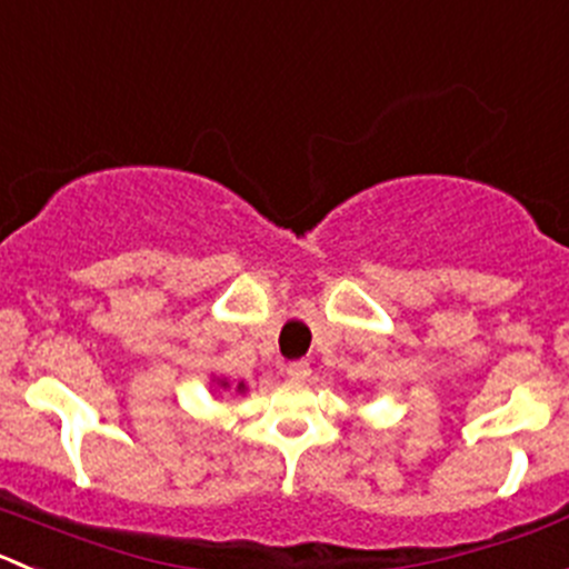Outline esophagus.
<instances>
[{"instance_id": "34e87169", "label": "esophagus", "mask_w": 569, "mask_h": 569, "mask_svg": "<svg viewBox=\"0 0 569 569\" xmlns=\"http://www.w3.org/2000/svg\"><path fill=\"white\" fill-rule=\"evenodd\" d=\"M286 375L291 380H306L311 375V367H308V361H289L286 363Z\"/></svg>"}]
</instances>
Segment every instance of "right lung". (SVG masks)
Instances as JSON below:
<instances>
[{
	"instance_id": "add662e5",
	"label": "right lung",
	"mask_w": 569,
	"mask_h": 569,
	"mask_svg": "<svg viewBox=\"0 0 569 569\" xmlns=\"http://www.w3.org/2000/svg\"><path fill=\"white\" fill-rule=\"evenodd\" d=\"M222 386H228V383H224V380H222ZM241 389H244V383H239V391H241Z\"/></svg>"
}]
</instances>
